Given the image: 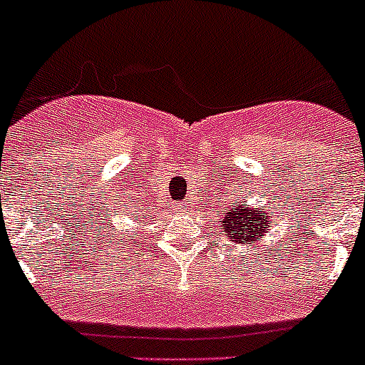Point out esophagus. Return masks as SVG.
<instances>
[{"mask_svg": "<svg viewBox=\"0 0 365 365\" xmlns=\"http://www.w3.org/2000/svg\"><path fill=\"white\" fill-rule=\"evenodd\" d=\"M180 206V208H186V206H182V205H179Z\"/></svg>", "mask_w": 365, "mask_h": 365, "instance_id": "esophagus-1", "label": "esophagus"}]
</instances>
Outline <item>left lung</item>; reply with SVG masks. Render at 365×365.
I'll use <instances>...</instances> for the list:
<instances>
[{
	"label": "left lung",
	"mask_w": 365,
	"mask_h": 365,
	"mask_svg": "<svg viewBox=\"0 0 365 365\" xmlns=\"http://www.w3.org/2000/svg\"><path fill=\"white\" fill-rule=\"evenodd\" d=\"M269 217L267 214H259V210L248 208V205H235L225 212V217L221 219V227L225 228V234L235 241L237 245H250V241H257L261 235H265L269 230Z\"/></svg>",
	"instance_id": "left-lung-1"
}]
</instances>
